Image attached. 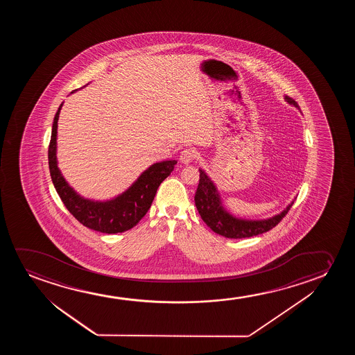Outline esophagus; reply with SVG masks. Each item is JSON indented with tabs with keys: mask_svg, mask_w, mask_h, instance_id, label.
I'll use <instances>...</instances> for the list:
<instances>
[{
	"mask_svg": "<svg viewBox=\"0 0 355 355\" xmlns=\"http://www.w3.org/2000/svg\"><path fill=\"white\" fill-rule=\"evenodd\" d=\"M195 150L193 149H184L180 153V161L184 165H189L190 162H193L195 159Z\"/></svg>",
	"mask_w": 355,
	"mask_h": 355,
	"instance_id": "esophagus-1",
	"label": "esophagus"
}]
</instances>
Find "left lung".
I'll list each match as a JSON object with an SVG mask.
<instances>
[{"label":"left lung","instance_id":"left-lung-1","mask_svg":"<svg viewBox=\"0 0 355 355\" xmlns=\"http://www.w3.org/2000/svg\"><path fill=\"white\" fill-rule=\"evenodd\" d=\"M284 99L290 105L300 110L298 104L292 98L285 96ZM199 185L194 198L196 209L199 211L200 216L205 223L207 224L214 233L219 234L224 238H250V236H256L259 234L266 233L268 230L274 228L286 216L288 209H291L292 205L296 200L295 198L290 204L287 205L286 209H282L280 214L272 216L269 218L246 219L236 217L224 207L222 198L214 180L209 178V175H207L202 168H199Z\"/></svg>","mask_w":355,"mask_h":355}]
</instances>
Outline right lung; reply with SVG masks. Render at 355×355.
<instances>
[{
    "mask_svg": "<svg viewBox=\"0 0 355 355\" xmlns=\"http://www.w3.org/2000/svg\"><path fill=\"white\" fill-rule=\"evenodd\" d=\"M85 87V86H83ZM75 89L73 92H76ZM63 103L54 116L49 165L51 178L60 199L69 212L85 227L105 234L123 233L138 224L150 209L159 185L171 175L177 164L175 160L160 161L153 164L141 173L128 189L105 201L86 199L69 184L59 170L57 160V130Z\"/></svg>",
    "mask_w": 355,
    "mask_h": 355,
    "instance_id": "right-lung-1",
    "label": "right lung"
}]
</instances>
